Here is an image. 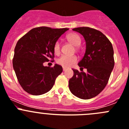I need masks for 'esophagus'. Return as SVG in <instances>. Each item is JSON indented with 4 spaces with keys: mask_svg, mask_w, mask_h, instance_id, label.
Listing matches in <instances>:
<instances>
[{
    "mask_svg": "<svg viewBox=\"0 0 129 129\" xmlns=\"http://www.w3.org/2000/svg\"><path fill=\"white\" fill-rule=\"evenodd\" d=\"M66 69H66V68H65V67H63V71H66Z\"/></svg>",
    "mask_w": 129,
    "mask_h": 129,
    "instance_id": "34e87169",
    "label": "esophagus"
}]
</instances>
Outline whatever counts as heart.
Instances as JSON below:
<instances>
[{"instance_id":"1","label":"heart","mask_w":129,"mask_h":129,"mask_svg":"<svg viewBox=\"0 0 129 129\" xmlns=\"http://www.w3.org/2000/svg\"><path fill=\"white\" fill-rule=\"evenodd\" d=\"M67 39L73 46H79L81 44V39L78 35L76 33H70L67 36ZM61 44L60 41H56L54 45L53 50L55 54L60 53ZM78 58L76 56H69V55H62L57 60V63L63 67H69L77 62Z\"/></svg>"}]
</instances>
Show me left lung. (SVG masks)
I'll return each mask as SVG.
<instances>
[{
  "label": "left lung",
  "instance_id": "obj_1",
  "mask_svg": "<svg viewBox=\"0 0 129 129\" xmlns=\"http://www.w3.org/2000/svg\"><path fill=\"white\" fill-rule=\"evenodd\" d=\"M83 37L86 49L78 65L87 73L73 69L74 75L69 81L73 94L88 100L99 94L105 87L114 66L112 44L102 32L88 27L73 29Z\"/></svg>",
  "mask_w": 129,
  "mask_h": 129
}]
</instances>
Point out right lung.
Returning a JSON list of instances; mask_svg holds the SVG:
<instances>
[{
	"label": "right lung",
	"instance_id": "right-lung-1",
	"mask_svg": "<svg viewBox=\"0 0 129 129\" xmlns=\"http://www.w3.org/2000/svg\"><path fill=\"white\" fill-rule=\"evenodd\" d=\"M68 28H33L17 43L13 66L20 85L32 95H41L52 89L56 77L62 72V66H44L54 57L53 47Z\"/></svg>",
	"mask_w": 129,
	"mask_h": 129
}]
</instances>
